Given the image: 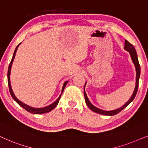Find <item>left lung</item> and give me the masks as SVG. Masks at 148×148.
<instances>
[{"instance_id": "obj_1", "label": "left lung", "mask_w": 148, "mask_h": 148, "mask_svg": "<svg viewBox=\"0 0 148 148\" xmlns=\"http://www.w3.org/2000/svg\"><path fill=\"white\" fill-rule=\"evenodd\" d=\"M125 50H127V51H129L130 55H131L132 61H133L134 65H135V68H136V72H137V76H136V85H135V90H134L133 94V95L131 96V99H130L129 101H128L127 103H126L125 105H124L123 107L119 108V109L115 110H112V111H104V110H100L99 108L95 107L94 106H92L90 102L88 100L87 96H86V94L85 91H84V98H85V102L86 103V105L88 106V107L90 108V110H92V112H96V113L100 114H103V115H106V116H114L115 114H117L118 113H119L120 112H121L124 108H125L127 106L129 105V104L133 101V99H135L136 94L137 92V90H138V86H139V77H140V72H141V68H140V65L139 64V61H138V58H137V53H136V51L134 47L133 46V45H131V43L128 42V41L126 40H125Z\"/></svg>"}]
</instances>
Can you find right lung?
Here are the masks:
<instances>
[{"instance_id":"obj_1","label":"right lung","mask_w":148,"mask_h":148,"mask_svg":"<svg viewBox=\"0 0 148 148\" xmlns=\"http://www.w3.org/2000/svg\"><path fill=\"white\" fill-rule=\"evenodd\" d=\"M19 45H20V44H19L18 45H17V47L15 49V51H14V53H13L12 60H11V62H10L9 66V69H8L7 78H8V85H9V88L10 93H11V97H13V99H14L15 101H16L17 103H18L19 106H21V107H22L23 109H25V110H26V111L29 112V113L34 114H40L47 113V112L51 111V110L53 109V108H55L57 106H58V104L59 103V101H60V98H61V95H62V92H63V91H64L65 87H66V85L67 84V83H68V81H66V82H64V86H63V88H62V93H61V95H60V97H58V99H57L56 101L54 102V103H53L52 104H51V105L47 106V107H45V108H32V107H30V106H28L25 105V104H24V103H23L22 102H21L20 101H19V100L17 99V98L15 97L14 93H13V90H12V88H11V82H10V72H11V66H12L13 60H14V58H15V53H16V51L17 50V48H18V47H19Z\"/></svg>"}]
</instances>
